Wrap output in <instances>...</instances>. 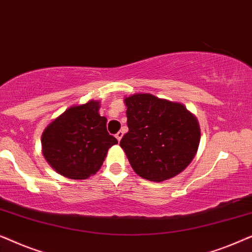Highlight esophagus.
I'll use <instances>...</instances> for the list:
<instances>
[{
    "label": "esophagus",
    "mask_w": 252,
    "mask_h": 252,
    "mask_svg": "<svg viewBox=\"0 0 252 252\" xmlns=\"http://www.w3.org/2000/svg\"><path fill=\"white\" fill-rule=\"evenodd\" d=\"M123 135H124V133L122 132V130H119V132L116 134V139H117V140H118V141H120V140H122V137H123Z\"/></svg>",
    "instance_id": "obj_1"
}]
</instances>
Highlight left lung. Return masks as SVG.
Masks as SVG:
<instances>
[{
    "mask_svg": "<svg viewBox=\"0 0 252 252\" xmlns=\"http://www.w3.org/2000/svg\"><path fill=\"white\" fill-rule=\"evenodd\" d=\"M128 132L120 147L141 178L161 182L178 175L194 159L201 129L181 103L151 94L125 98Z\"/></svg>",
    "mask_w": 252,
    "mask_h": 252,
    "instance_id": "8db88e82",
    "label": "left lung"
}]
</instances>
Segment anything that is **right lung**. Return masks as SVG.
<instances>
[{"mask_svg": "<svg viewBox=\"0 0 252 252\" xmlns=\"http://www.w3.org/2000/svg\"><path fill=\"white\" fill-rule=\"evenodd\" d=\"M98 110L99 102L94 99L71 106L43 130V156L57 173L85 180L101 168L108 150L118 143Z\"/></svg>", "mask_w": 252, "mask_h": 252, "instance_id": "1", "label": "right lung"}]
</instances>
